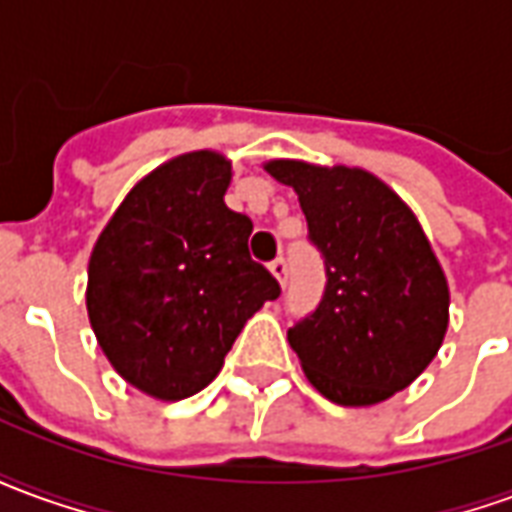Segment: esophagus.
<instances>
[{
  "mask_svg": "<svg viewBox=\"0 0 512 512\" xmlns=\"http://www.w3.org/2000/svg\"><path fill=\"white\" fill-rule=\"evenodd\" d=\"M268 268H271V274L279 279V285H285V282H288V260H285V257L271 260V263H268Z\"/></svg>",
  "mask_w": 512,
  "mask_h": 512,
  "instance_id": "1",
  "label": "esophagus"
}]
</instances>
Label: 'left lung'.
<instances>
[{"label":"left lung","mask_w":512,"mask_h":512,"mask_svg":"<svg viewBox=\"0 0 512 512\" xmlns=\"http://www.w3.org/2000/svg\"><path fill=\"white\" fill-rule=\"evenodd\" d=\"M299 194L326 266L315 310L288 329L310 384L340 406H376L439 354L450 288L417 216L384 180L356 167L268 161Z\"/></svg>","instance_id":"1"}]
</instances>
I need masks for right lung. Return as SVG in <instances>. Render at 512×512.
<instances>
[{"instance_id":"obj_1","label":"right lung","mask_w":512,"mask_h":512,"mask_svg":"<svg viewBox=\"0 0 512 512\" xmlns=\"http://www.w3.org/2000/svg\"><path fill=\"white\" fill-rule=\"evenodd\" d=\"M233 164L172 158L128 191L87 268V315L128 384L183 400L219 376L244 323L279 296L249 255L252 219L224 205Z\"/></svg>"}]
</instances>
